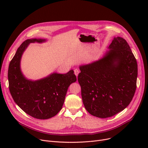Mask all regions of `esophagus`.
<instances>
[{"label":"esophagus","instance_id":"obj_1","mask_svg":"<svg viewBox=\"0 0 148 148\" xmlns=\"http://www.w3.org/2000/svg\"><path fill=\"white\" fill-rule=\"evenodd\" d=\"M79 73H80V71H79L78 69H74V74H75V75L76 76H78Z\"/></svg>","mask_w":148,"mask_h":148}]
</instances>
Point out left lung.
I'll return each instance as SVG.
<instances>
[{
    "label": "left lung",
    "instance_id": "1",
    "mask_svg": "<svg viewBox=\"0 0 148 148\" xmlns=\"http://www.w3.org/2000/svg\"><path fill=\"white\" fill-rule=\"evenodd\" d=\"M104 56L80 66L78 81L86 110L99 118L112 117L130 104L136 89L137 64L128 42L113 39Z\"/></svg>",
    "mask_w": 148,
    "mask_h": 148
}]
</instances>
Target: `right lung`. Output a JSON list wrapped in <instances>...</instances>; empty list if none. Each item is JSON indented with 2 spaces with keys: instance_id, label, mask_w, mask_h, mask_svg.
<instances>
[{
  "instance_id": "right-lung-1",
  "label": "right lung",
  "mask_w": 148,
  "mask_h": 148,
  "mask_svg": "<svg viewBox=\"0 0 148 148\" xmlns=\"http://www.w3.org/2000/svg\"><path fill=\"white\" fill-rule=\"evenodd\" d=\"M44 39H32L23 42L10 62L8 72L9 89L15 101L33 118L47 119L56 115L63 106L69 85L75 82L73 70L65 74L53 73L44 79L31 81L20 70L23 53L30 43L42 42Z\"/></svg>"
}]
</instances>
